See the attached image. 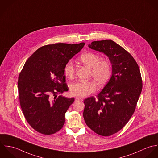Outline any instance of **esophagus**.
Returning a JSON list of instances; mask_svg holds the SVG:
<instances>
[{
	"label": "esophagus",
	"instance_id": "obj_1",
	"mask_svg": "<svg viewBox=\"0 0 158 158\" xmlns=\"http://www.w3.org/2000/svg\"><path fill=\"white\" fill-rule=\"evenodd\" d=\"M75 99L76 101H82L83 100V98H81V97H79V96H77L75 98Z\"/></svg>",
	"mask_w": 158,
	"mask_h": 158
}]
</instances>
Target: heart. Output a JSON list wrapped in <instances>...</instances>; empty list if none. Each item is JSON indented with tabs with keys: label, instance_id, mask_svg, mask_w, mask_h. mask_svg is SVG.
<instances>
[{
	"label": "heart",
	"instance_id": "1",
	"mask_svg": "<svg viewBox=\"0 0 158 158\" xmlns=\"http://www.w3.org/2000/svg\"><path fill=\"white\" fill-rule=\"evenodd\" d=\"M81 62L92 68L91 75L100 85L106 84L109 79L111 73V64L107 60H101V57L95 53L88 52L81 55ZM64 73L66 77L73 78L75 74V67L71 62H68L64 66ZM70 92L74 96H85L94 92L96 89L95 82L92 81H78L69 86Z\"/></svg>",
	"mask_w": 158,
	"mask_h": 158
}]
</instances>
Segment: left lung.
<instances>
[{"label": "left lung", "instance_id": "obj_1", "mask_svg": "<svg viewBox=\"0 0 158 158\" xmlns=\"http://www.w3.org/2000/svg\"><path fill=\"white\" fill-rule=\"evenodd\" d=\"M89 47L109 57L112 76L96 98L84 100L83 116L96 134L109 136L125 126L135 111L142 89L140 71L132 56L112 40L95 41Z\"/></svg>", "mask_w": 158, "mask_h": 158}]
</instances>
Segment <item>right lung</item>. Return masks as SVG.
Returning <instances> with one entry per match:
<instances>
[{
  "label": "right lung",
  "mask_w": 158,
  "mask_h": 158,
  "mask_svg": "<svg viewBox=\"0 0 158 158\" xmlns=\"http://www.w3.org/2000/svg\"><path fill=\"white\" fill-rule=\"evenodd\" d=\"M84 45H46L38 49L24 64L18 82L20 105L27 122L37 132L51 135L64 125L65 113L74 101V98L57 97L68 90L64 68Z\"/></svg>",
  "instance_id": "right-lung-1"
}]
</instances>
